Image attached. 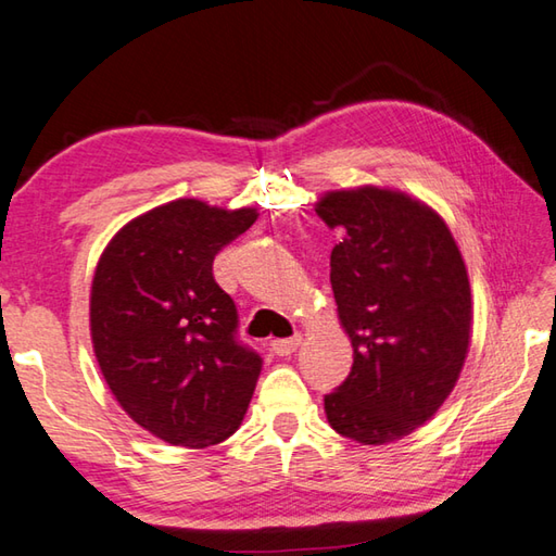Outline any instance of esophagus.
Here are the masks:
<instances>
[{
    "instance_id": "obj_1",
    "label": "esophagus",
    "mask_w": 556,
    "mask_h": 556,
    "mask_svg": "<svg viewBox=\"0 0 556 556\" xmlns=\"http://www.w3.org/2000/svg\"><path fill=\"white\" fill-rule=\"evenodd\" d=\"M299 344H301V334H293V337H287V340H271L269 350L277 356H289L299 350Z\"/></svg>"
}]
</instances>
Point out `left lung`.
Here are the masks:
<instances>
[{"label":"left lung","mask_w":556,"mask_h":556,"mask_svg":"<svg viewBox=\"0 0 556 556\" xmlns=\"http://www.w3.org/2000/svg\"><path fill=\"white\" fill-rule=\"evenodd\" d=\"M315 212L344 236L332 248L330 285L354 346L352 371L325 395V415L364 445L409 437L451 395L470 346L460 250L431 206L397 190H334Z\"/></svg>","instance_id":"left-lung-1"}]
</instances>
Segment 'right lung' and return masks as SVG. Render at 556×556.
I'll list each match as a JSON object with an SVG mask.
<instances>
[{"mask_svg":"<svg viewBox=\"0 0 556 556\" xmlns=\"http://www.w3.org/2000/svg\"><path fill=\"white\" fill-rule=\"evenodd\" d=\"M176 200L119 228L91 285V340L108 388L161 441L222 443L241 427L263 358L238 340L233 299L214 281V257L255 224Z\"/></svg>","mask_w":556,"mask_h":556,"instance_id":"obj_1","label":"right lung"}]
</instances>
